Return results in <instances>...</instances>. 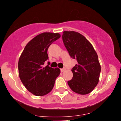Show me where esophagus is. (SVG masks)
<instances>
[{"label":"esophagus","mask_w":121,"mask_h":121,"mask_svg":"<svg viewBox=\"0 0 121 121\" xmlns=\"http://www.w3.org/2000/svg\"><path fill=\"white\" fill-rule=\"evenodd\" d=\"M65 70H66V69H65V68H62V69H60L61 72H64L65 71Z\"/></svg>","instance_id":"34e87169"}]
</instances>
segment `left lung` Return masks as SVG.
<instances>
[{
	"label": "left lung",
	"mask_w": 121,
	"mask_h": 121,
	"mask_svg": "<svg viewBox=\"0 0 121 121\" xmlns=\"http://www.w3.org/2000/svg\"><path fill=\"white\" fill-rule=\"evenodd\" d=\"M62 40L71 57L77 64L73 68V78L68 84L74 92L89 94L99 82L101 65L93 47L82 35L75 31H64Z\"/></svg>",
	"instance_id": "obj_1"
}]
</instances>
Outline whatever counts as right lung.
<instances>
[{"mask_svg":"<svg viewBox=\"0 0 121 121\" xmlns=\"http://www.w3.org/2000/svg\"><path fill=\"white\" fill-rule=\"evenodd\" d=\"M60 36L59 33L38 35L28 43L19 58V77L26 88L35 95L43 96L49 93L60 73L58 68L43 65L48 59V48Z\"/></svg>","mask_w":121,"mask_h":121,"instance_id":"obj_1","label":"right lung"}]
</instances>
